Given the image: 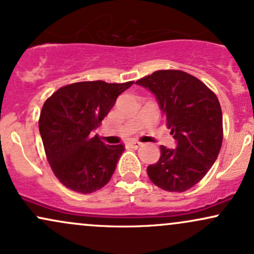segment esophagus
<instances>
[{"label": "esophagus", "mask_w": 254, "mask_h": 254, "mask_svg": "<svg viewBox=\"0 0 254 254\" xmlns=\"http://www.w3.org/2000/svg\"><path fill=\"white\" fill-rule=\"evenodd\" d=\"M129 145L131 148H133V149H137V148L142 147V143H141V142H138V141H131Z\"/></svg>", "instance_id": "34e87169"}]
</instances>
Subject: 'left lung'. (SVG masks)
Instances as JSON below:
<instances>
[{
  "label": "left lung",
  "mask_w": 254,
  "mask_h": 254,
  "mask_svg": "<svg viewBox=\"0 0 254 254\" xmlns=\"http://www.w3.org/2000/svg\"><path fill=\"white\" fill-rule=\"evenodd\" d=\"M137 84L150 90L164 113L176 148L161 145L149 179L160 189L184 192L208 173L222 145V111L217 97L202 81L180 70H157Z\"/></svg>",
  "instance_id": "left-lung-1"
}]
</instances>
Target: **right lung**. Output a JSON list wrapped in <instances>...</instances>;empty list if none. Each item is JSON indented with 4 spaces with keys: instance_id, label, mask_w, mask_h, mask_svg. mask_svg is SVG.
<instances>
[{
    "instance_id": "obj_1",
    "label": "right lung",
    "mask_w": 254,
    "mask_h": 254,
    "mask_svg": "<svg viewBox=\"0 0 254 254\" xmlns=\"http://www.w3.org/2000/svg\"><path fill=\"white\" fill-rule=\"evenodd\" d=\"M132 83H71L45 101L39 132L49 164L64 186L86 194L110 182L124 145L105 144L94 131Z\"/></svg>"
}]
</instances>
